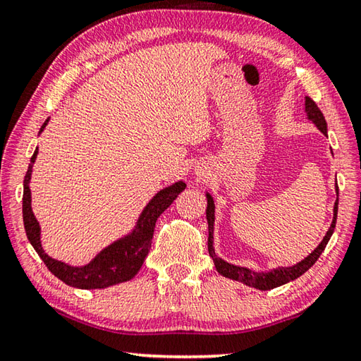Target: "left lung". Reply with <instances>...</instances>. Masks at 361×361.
<instances>
[{
  "instance_id": "obj_1",
  "label": "left lung",
  "mask_w": 361,
  "mask_h": 361,
  "mask_svg": "<svg viewBox=\"0 0 361 361\" xmlns=\"http://www.w3.org/2000/svg\"><path fill=\"white\" fill-rule=\"evenodd\" d=\"M305 108H307L308 118L312 122H314L319 130H321L324 135H327V122H325L324 114H322L321 110H319L316 102L312 100L311 97H307V100H305ZM336 192H338V187H336ZM214 212H215L214 201H212V198H210V195H207V209H206V216H207V223H209L207 247H209V255L212 256V259L215 262V269L219 270V274H221L223 276H226V278H231V280L240 281L243 284H247V286L261 289V290H269V289L278 288V286H281V284H286L292 280H295V278L303 275L305 271H307L311 267V265L319 259V256L322 255V251L325 250V247H327V243L330 240L333 231H335V226H336L338 200L335 202V209H333L331 226L329 228L327 234H325L324 240L319 243V247L314 251H312V253L308 257H305L302 262L292 265V267H278L275 270L267 271V274H256V271L250 270V269L237 267V265L224 262L223 259H220V257L215 255V250H214V245H212L214 243V221H215Z\"/></svg>"
}]
</instances>
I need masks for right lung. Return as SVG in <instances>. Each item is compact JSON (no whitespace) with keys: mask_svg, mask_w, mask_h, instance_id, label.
Returning a JSON list of instances; mask_svg holds the SVG:
<instances>
[{"mask_svg":"<svg viewBox=\"0 0 361 361\" xmlns=\"http://www.w3.org/2000/svg\"><path fill=\"white\" fill-rule=\"evenodd\" d=\"M47 122H49V119L44 122L40 132L44 130ZM36 157L37 149L31 157L30 168L25 176L23 223L28 240L31 242L34 250L37 251V255L47 265V269L54 276H58L61 281L80 289H102L111 286V284L132 280L138 274L142 262H145V257L147 256L149 250H151L155 221L163 214V210H166L171 206L173 201L178 198V195L185 190V182H176L174 185L161 190V192L155 195L151 202L146 206V209L142 210L137 229L133 231V234L127 235L126 239L114 242L104 251H100L94 257V261H91L87 265H83V267H71V265L64 262L53 259V257L45 253L42 250V245H40V228L31 210V192L28 187L32 163Z\"/></svg>","mask_w":361,"mask_h":361,"instance_id":"add662e5","label":"right lung"}]
</instances>
